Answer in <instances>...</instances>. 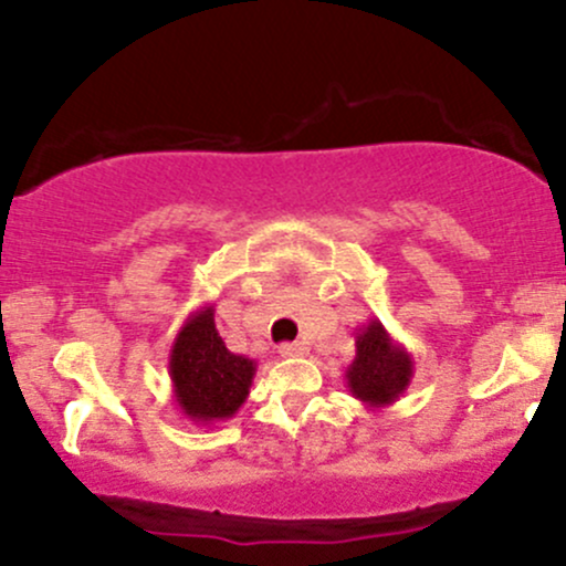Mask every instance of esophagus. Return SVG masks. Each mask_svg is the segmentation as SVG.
<instances>
[{"label":"esophagus","instance_id":"34e87169","mask_svg":"<svg viewBox=\"0 0 566 566\" xmlns=\"http://www.w3.org/2000/svg\"><path fill=\"white\" fill-rule=\"evenodd\" d=\"M306 353H308V347L303 342H287L279 347V355H282V358H301V355H306Z\"/></svg>","mask_w":566,"mask_h":566}]
</instances>
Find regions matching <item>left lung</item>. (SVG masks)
Here are the masks:
<instances>
[{
    "label": "left lung",
    "mask_w": 566,
    "mask_h": 566,
    "mask_svg": "<svg viewBox=\"0 0 566 566\" xmlns=\"http://www.w3.org/2000/svg\"><path fill=\"white\" fill-rule=\"evenodd\" d=\"M347 388L368 409L396 403L415 377V360L377 317L355 333V360L347 366Z\"/></svg>",
    "instance_id": "obj_1"
}]
</instances>
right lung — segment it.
<instances>
[{
  "label": "right lung",
  "mask_w": 566,
  "mask_h": 566,
  "mask_svg": "<svg viewBox=\"0 0 566 566\" xmlns=\"http://www.w3.org/2000/svg\"><path fill=\"white\" fill-rule=\"evenodd\" d=\"M176 407L195 426L230 420L247 401L258 363L224 347L213 323V306H200L187 317L168 360Z\"/></svg>",
  "instance_id": "right-lung-1"
}]
</instances>
